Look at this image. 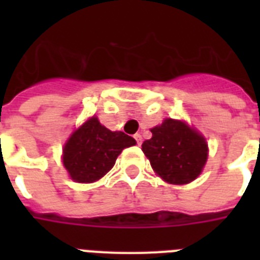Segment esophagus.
<instances>
[{"label": "esophagus", "mask_w": 260, "mask_h": 260, "mask_svg": "<svg viewBox=\"0 0 260 260\" xmlns=\"http://www.w3.org/2000/svg\"><path fill=\"white\" fill-rule=\"evenodd\" d=\"M134 138H135V140H136V143H138L139 146H140V144H142V142H143L142 135H140V134H136V135H135V136H134Z\"/></svg>", "instance_id": "obj_1"}]
</instances>
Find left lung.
I'll return each mask as SVG.
<instances>
[{"instance_id":"8db88e82","label":"left lung","mask_w":260,"mask_h":260,"mask_svg":"<svg viewBox=\"0 0 260 260\" xmlns=\"http://www.w3.org/2000/svg\"><path fill=\"white\" fill-rule=\"evenodd\" d=\"M151 132L152 138L143 143L142 150L155 173L174 185L194 181L208 159L205 139L185 122L171 118Z\"/></svg>"}]
</instances>
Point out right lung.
Listing matches in <instances>:
<instances>
[{"label":"right lung","instance_id":"obj_1","mask_svg":"<svg viewBox=\"0 0 260 260\" xmlns=\"http://www.w3.org/2000/svg\"><path fill=\"white\" fill-rule=\"evenodd\" d=\"M135 144L134 138L124 132H112L97 117H91L66 143L63 165L74 181L94 182L114 166L124 148Z\"/></svg>","mask_w":260,"mask_h":260}]
</instances>
